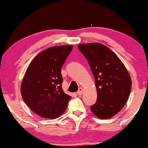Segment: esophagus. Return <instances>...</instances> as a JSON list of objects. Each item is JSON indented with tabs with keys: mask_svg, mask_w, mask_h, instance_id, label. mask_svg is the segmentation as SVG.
<instances>
[{
	"mask_svg": "<svg viewBox=\"0 0 148 148\" xmlns=\"http://www.w3.org/2000/svg\"><path fill=\"white\" fill-rule=\"evenodd\" d=\"M82 93H83V89L82 88H80L78 92H77V95L78 96H81L82 95Z\"/></svg>",
	"mask_w": 148,
	"mask_h": 148,
	"instance_id": "34e87169",
	"label": "esophagus"
}]
</instances>
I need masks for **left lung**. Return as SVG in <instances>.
<instances>
[{
	"label": "left lung",
	"instance_id": "obj_1",
	"mask_svg": "<svg viewBox=\"0 0 148 148\" xmlns=\"http://www.w3.org/2000/svg\"><path fill=\"white\" fill-rule=\"evenodd\" d=\"M95 79L97 99L90 110L102 119L113 117L123 109L132 88L125 66L109 47L100 43L79 44Z\"/></svg>",
	"mask_w": 148,
	"mask_h": 148
}]
</instances>
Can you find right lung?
I'll list each match as a JSON object with an SVG mask.
<instances>
[{
    "mask_svg": "<svg viewBox=\"0 0 148 148\" xmlns=\"http://www.w3.org/2000/svg\"><path fill=\"white\" fill-rule=\"evenodd\" d=\"M73 45H60L39 53L31 62L22 80L21 92L27 105L37 115L51 119L59 117L71 97L62 88V66Z\"/></svg>",
    "mask_w": 148,
    "mask_h": 148,
    "instance_id": "obj_1",
    "label": "right lung"
}]
</instances>
